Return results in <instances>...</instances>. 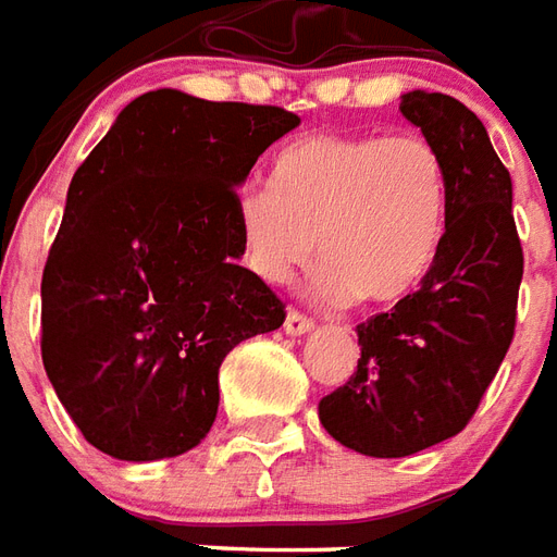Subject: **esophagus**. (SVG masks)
<instances>
[{"instance_id": "esophagus-1", "label": "esophagus", "mask_w": 557, "mask_h": 557, "mask_svg": "<svg viewBox=\"0 0 557 557\" xmlns=\"http://www.w3.org/2000/svg\"><path fill=\"white\" fill-rule=\"evenodd\" d=\"M283 331L289 333V336H304V333L312 331V319L300 315L298 310H289V315L283 321Z\"/></svg>"}]
</instances>
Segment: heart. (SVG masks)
<instances>
[{
  "label": "heart",
  "instance_id": "1",
  "mask_svg": "<svg viewBox=\"0 0 557 557\" xmlns=\"http://www.w3.org/2000/svg\"><path fill=\"white\" fill-rule=\"evenodd\" d=\"M443 156L422 135H307L236 200L245 265L286 286L321 250L331 304L389 307L419 289L446 236Z\"/></svg>",
  "mask_w": 557,
  "mask_h": 557
}]
</instances>
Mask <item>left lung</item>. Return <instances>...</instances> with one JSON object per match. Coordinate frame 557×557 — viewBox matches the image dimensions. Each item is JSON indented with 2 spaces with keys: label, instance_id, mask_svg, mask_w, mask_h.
<instances>
[{
  "label": "left lung",
  "instance_id": "8db88e82",
  "mask_svg": "<svg viewBox=\"0 0 557 557\" xmlns=\"http://www.w3.org/2000/svg\"><path fill=\"white\" fill-rule=\"evenodd\" d=\"M398 109L443 156L446 236L413 295L357 324V372L319 401L324 431L369 457L416 455L467 428L510 348L522 283L510 174L484 123L428 90Z\"/></svg>",
  "mask_w": 557,
  "mask_h": 557
}]
</instances>
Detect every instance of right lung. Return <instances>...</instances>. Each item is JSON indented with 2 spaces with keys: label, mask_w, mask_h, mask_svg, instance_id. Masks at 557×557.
<instances>
[{
  "label": "right lung",
  "mask_w": 557,
  "mask_h": 557,
  "mask_svg": "<svg viewBox=\"0 0 557 557\" xmlns=\"http://www.w3.org/2000/svg\"><path fill=\"white\" fill-rule=\"evenodd\" d=\"M298 123L150 90L73 174L40 283V354L94 448L132 463L195 448L226 354L283 324V300L238 265L236 188Z\"/></svg>",
  "instance_id": "add662e5"
}]
</instances>
